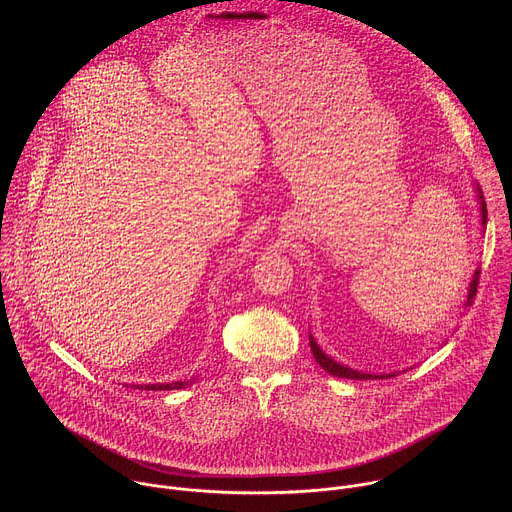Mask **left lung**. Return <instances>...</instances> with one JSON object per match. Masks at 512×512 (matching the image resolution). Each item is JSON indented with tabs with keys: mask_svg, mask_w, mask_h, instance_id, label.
<instances>
[{
	"mask_svg": "<svg viewBox=\"0 0 512 512\" xmlns=\"http://www.w3.org/2000/svg\"><path fill=\"white\" fill-rule=\"evenodd\" d=\"M478 188V186H476ZM478 200H480V216H482V225L486 227V202H484V196H482V190L478 188ZM478 279H480V269L474 271L472 275V281H470V287H468V298H466V304L464 306H470L474 296H476V289H478ZM310 346H312V354L316 358V362L320 364V367L330 373L332 377H342V379H356V381H362V379H387V377H395V375H369V373H360V371H354L350 367H344V364L336 362L334 358H330L314 340V336L310 334Z\"/></svg>",
	"mask_w": 512,
	"mask_h": 512,
	"instance_id": "left-lung-1",
	"label": "left lung"
}]
</instances>
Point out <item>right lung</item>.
Instances as JSON below:
<instances>
[{"label": "right lung", "instance_id": "add662e5", "mask_svg": "<svg viewBox=\"0 0 512 512\" xmlns=\"http://www.w3.org/2000/svg\"><path fill=\"white\" fill-rule=\"evenodd\" d=\"M188 381H176V383H158V385H133L135 389L143 391H172V389H184Z\"/></svg>", "mask_w": 512, "mask_h": 512}]
</instances>
